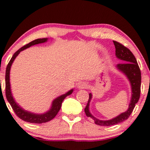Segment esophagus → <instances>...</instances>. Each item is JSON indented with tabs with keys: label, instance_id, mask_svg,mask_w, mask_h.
Here are the masks:
<instances>
[{
	"label": "esophagus",
	"instance_id": "1",
	"mask_svg": "<svg viewBox=\"0 0 150 150\" xmlns=\"http://www.w3.org/2000/svg\"><path fill=\"white\" fill-rule=\"evenodd\" d=\"M87 87V84L85 83V82H80V83H79L78 85H77V88L79 89H86Z\"/></svg>",
	"mask_w": 150,
	"mask_h": 150
}]
</instances>
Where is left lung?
<instances>
[{
  "label": "left lung",
  "instance_id": "1",
  "mask_svg": "<svg viewBox=\"0 0 150 150\" xmlns=\"http://www.w3.org/2000/svg\"><path fill=\"white\" fill-rule=\"evenodd\" d=\"M113 42L116 48V56L123 62L122 63L116 65V68L121 72L128 78L131 87V98H130L128 108L125 112L120 113L115 118L110 120H104L95 118L89 111V103L92 98V94L89 93L88 102L85 108L86 116L92 118L94 120L95 124L102 125V126L116 125L128 119L133 111L135 104L138 102L140 96L141 72L135 57L128 48L125 47L124 46L116 41H113Z\"/></svg>",
  "mask_w": 150,
  "mask_h": 150
}]
</instances>
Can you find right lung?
<instances>
[{
    "label": "right lung",
    "instance_id": "1",
    "mask_svg": "<svg viewBox=\"0 0 150 150\" xmlns=\"http://www.w3.org/2000/svg\"><path fill=\"white\" fill-rule=\"evenodd\" d=\"M49 39L48 38H44V39H37L35 40L32 41L30 43H29L27 45L22 46L21 49H20L18 51H17L14 54H13V57L7 65L6 71V95L7 100H8L9 104L11 105L12 108H13V111L16 113V115L19 118H21L22 120H25L26 122H29V123H46V122L50 121L52 120L55 116L57 115L58 111H60L61 107V104L63 101L67 96L70 95L73 92V89H71L70 90L67 92L65 94H62L59 97H56L54 99L51 103V107L47 111L43 113H35L30 112V111L25 110L23 108L19 105V104L16 102L15 100L14 97H13V94L11 92V87H10V69H11V66L13 63L14 62L15 59L16 58L17 56H18L19 53L21 51H23L26 49H28L30 46L36 45V44H42V43H45L48 42Z\"/></svg>",
    "mask_w": 150,
    "mask_h": 150
}]
</instances>
